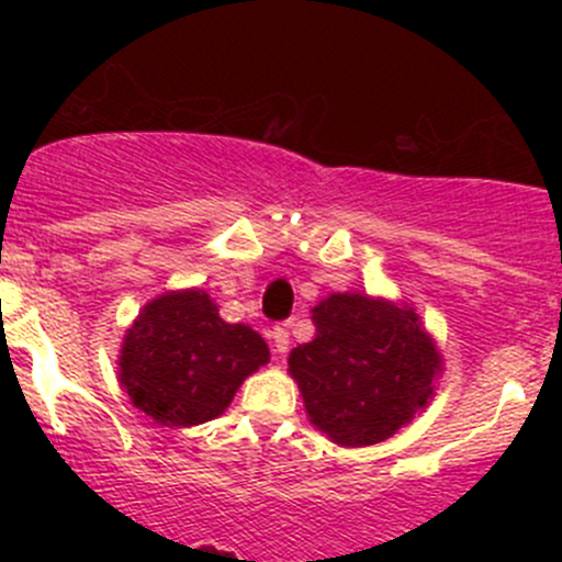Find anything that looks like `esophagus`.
<instances>
[{
  "instance_id": "obj_1",
  "label": "esophagus",
  "mask_w": 562,
  "mask_h": 562,
  "mask_svg": "<svg viewBox=\"0 0 562 562\" xmlns=\"http://www.w3.org/2000/svg\"><path fill=\"white\" fill-rule=\"evenodd\" d=\"M269 337H271V350H274L277 356L285 353V350H288V339H291V334H288L285 323H277V326H271Z\"/></svg>"
}]
</instances>
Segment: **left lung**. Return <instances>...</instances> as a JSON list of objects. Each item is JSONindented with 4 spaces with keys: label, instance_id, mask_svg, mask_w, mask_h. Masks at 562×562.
Listing matches in <instances>:
<instances>
[{
    "label": "left lung",
    "instance_id": "8db88e82",
    "mask_svg": "<svg viewBox=\"0 0 562 562\" xmlns=\"http://www.w3.org/2000/svg\"><path fill=\"white\" fill-rule=\"evenodd\" d=\"M315 337L291 350L310 422L339 446L391 438L432 396L440 356L413 310L331 293L313 310Z\"/></svg>",
    "mask_w": 562,
    "mask_h": 562
}]
</instances>
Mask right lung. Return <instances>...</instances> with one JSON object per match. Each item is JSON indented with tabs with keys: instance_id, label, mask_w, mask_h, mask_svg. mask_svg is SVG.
I'll return each mask as SVG.
<instances>
[{
	"instance_id": "add662e5",
	"label": "right lung",
	"mask_w": 562,
	"mask_h": 562,
	"mask_svg": "<svg viewBox=\"0 0 562 562\" xmlns=\"http://www.w3.org/2000/svg\"><path fill=\"white\" fill-rule=\"evenodd\" d=\"M269 348L249 326L225 323L201 291L166 293L146 304L124 337L122 386L138 411L166 427L217 418Z\"/></svg>"
}]
</instances>
